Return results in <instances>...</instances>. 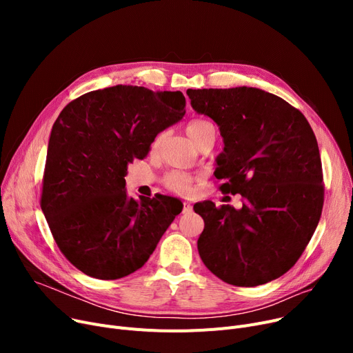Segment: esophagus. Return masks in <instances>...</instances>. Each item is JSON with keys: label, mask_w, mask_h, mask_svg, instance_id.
I'll use <instances>...</instances> for the list:
<instances>
[{"label": "esophagus", "mask_w": 353, "mask_h": 353, "mask_svg": "<svg viewBox=\"0 0 353 353\" xmlns=\"http://www.w3.org/2000/svg\"><path fill=\"white\" fill-rule=\"evenodd\" d=\"M193 209H192V205L189 201H184L183 203V213H190Z\"/></svg>", "instance_id": "34e87169"}]
</instances>
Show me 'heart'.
<instances>
[{
	"label": "heart",
	"instance_id": "obj_1",
	"mask_svg": "<svg viewBox=\"0 0 353 353\" xmlns=\"http://www.w3.org/2000/svg\"><path fill=\"white\" fill-rule=\"evenodd\" d=\"M212 132H214V127L208 120H193L186 128V133L193 144H196L199 141V139H201L203 136H206L208 133H212ZM157 141L159 140H156V144H157ZM192 183H193V177L189 173L179 172V170L172 172L164 177V186L169 190L180 193V194L188 193L192 188Z\"/></svg>",
	"mask_w": 353,
	"mask_h": 353
}]
</instances>
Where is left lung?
Returning a JSON list of instances; mask_svg holds the SVG:
<instances>
[{
    "mask_svg": "<svg viewBox=\"0 0 353 353\" xmlns=\"http://www.w3.org/2000/svg\"><path fill=\"white\" fill-rule=\"evenodd\" d=\"M193 110L223 137L216 159L220 190L242 194V209L194 205L205 220L197 249L219 279L253 288L285 274L312 239L323 208L322 163L305 116L254 87L189 88Z\"/></svg>",
    "mask_w": 353,
    "mask_h": 353,
    "instance_id": "8db88e82",
    "label": "left lung"
}]
</instances>
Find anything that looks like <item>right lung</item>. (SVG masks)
Listing matches in <instances>:
<instances>
[{
    "label": "right lung",
    "instance_id": "add662e5",
    "mask_svg": "<svg viewBox=\"0 0 353 353\" xmlns=\"http://www.w3.org/2000/svg\"><path fill=\"white\" fill-rule=\"evenodd\" d=\"M181 91L114 85L67 104L48 141L41 209L79 270L114 281L144 266L181 212L170 196L130 197L127 165L186 114Z\"/></svg>",
    "mask_w": 353,
    "mask_h": 353
}]
</instances>
